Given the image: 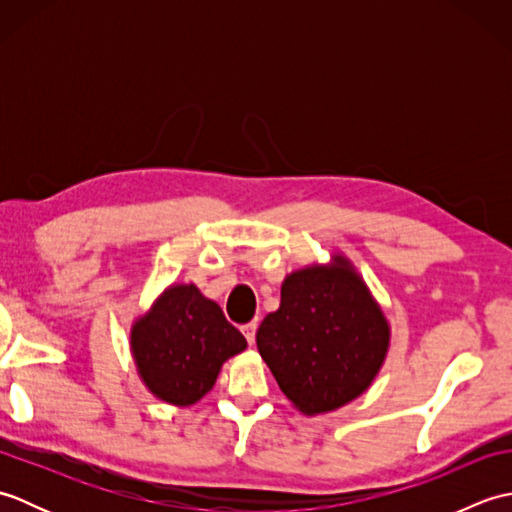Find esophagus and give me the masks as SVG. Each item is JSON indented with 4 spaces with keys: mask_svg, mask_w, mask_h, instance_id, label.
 I'll return each mask as SVG.
<instances>
[{
    "mask_svg": "<svg viewBox=\"0 0 512 512\" xmlns=\"http://www.w3.org/2000/svg\"><path fill=\"white\" fill-rule=\"evenodd\" d=\"M242 332H244V336H246L248 345H255V332H257V323H255V321H250V323L242 325Z\"/></svg>",
    "mask_w": 512,
    "mask_h": 512,
    "instance_id": "34e87169",
    "label": "esophagus"
}]
</instances>
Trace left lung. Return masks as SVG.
Wrapping results in <instances>:
<instances>
[{"instance_id": "8db88e82", "label": "left lung", "mask_w": 512, "mask_h": 512, "mask_svg": "<svg viewBox=\"0 0 512 512\" xmlns=\"http://www.w3.org/2000/svg\"><path fill=\"white\" fill-rule=\"evenodd\" d=\"M389 341L383 308L341 253L330 264L286 275L279 308L257 330L259 354L303 416L334 411L365 394Z\"/></svg>"}]
</instances>
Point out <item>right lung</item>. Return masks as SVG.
<instances>
[{"label": "right lung", "instance_id": "obj_1", "mask_svg": "<svg viewBox=\"0 0 512 512\" xmlns=\"http://www.w3.org/2000/svg\"><path fill=\"white\" fill-rule=\"evenodd\" d=\"M138 376L158 400L191 407L213 389L246 339L195 284H173L138 317L129 334Z\"/></svg>", "mask_w": 512, "mask_h": 512}]
</instances>
